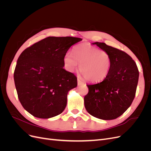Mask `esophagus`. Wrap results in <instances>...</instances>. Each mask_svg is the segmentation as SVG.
<instances>
[{
    "mask_svg": "<svg viewBox=\"0 0 151 151\" xmlns=\"http://www.w3.org/2000/svg\"><path fill=\"white\" fill-rule=\"evenodd\" d=\"M77 83H78V85H81V84H84V83L83 82H82L79 78L77 79Z\"/></svg>",
    "mask_w": 151,
    "mask_h": 151,
    "instance_id": "34e87169",
    "label": "esophagus"
}]
</instances>
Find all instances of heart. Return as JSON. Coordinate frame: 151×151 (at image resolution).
Segmentation results:
<instances>
[{"label":"heart","instance_id":"obj_1","mask_svg":"<svg viewBox=\"0 0 151 151\" xmlns=\"http://www.w3.org/2000/svg\"><path fill=\"white\" fill-rule=\"evenodd\" d=\"M66 69L74 72L79 67L82 75L91 82L104 79L111 69V58L107 52L89 44H82L76 47L72 54L67 52L63 57Z\"/></svg>","mask_w":151,"mask_h":151}]
</instances>
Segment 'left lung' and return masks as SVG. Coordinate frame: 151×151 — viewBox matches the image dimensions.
<instances>
[{"instance_id": "obj_1", "label": "left lung", "mask_w": 151, "mask_h": 151, "mask_svg": "<svg viewBox=\"0 0 151 151\" xmlns=\"http://www.w3.org/2000/svg\"><path fill=\"white\" fill-rule=\"evenodd\" d=\"M111 58V69L102 82L87 85L84 106L90 115L104 120L116 119L130 107L135 98L139 72L135 62L125 52L95 42Z\"/></svg>"}]
</instances>
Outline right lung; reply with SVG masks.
Masks as SVG:
<instances>
[{"label": "right lung", "instance_id": "1", "mask_svg": "<svg viewBox=\"0 0 151 151\" xmlns=\"http://www.w3.org/2000/svg\"><path fill=\"white\" fill-rule=\"evenodd\" d=\"M81 38L50 37L24 50L14 73L22 106L33 116L54 117L64 110L68 91L77 86V77L63 68V57Z\"/></svg>", "mask_w": 151, "mask_h": 151}]
</instances>
